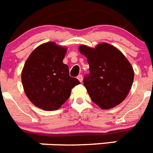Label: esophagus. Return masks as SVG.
I'll return each mask as SVG.
<instances>
[{"instance_id":"1","label":"esophagus","mask_w":153,"mask_h":153,"mask_svg":"<svg viewBox=\"0 0 153 153\" xmlns=\"http://www.w3.org/2000/svg\"><path fill=\"white\" fill-rule=\"evenodd\" d=\"M77 79H79V82H82V81H83V76L81 75V74H79V75L77 76Z\"/></svg>"}]
</instances>
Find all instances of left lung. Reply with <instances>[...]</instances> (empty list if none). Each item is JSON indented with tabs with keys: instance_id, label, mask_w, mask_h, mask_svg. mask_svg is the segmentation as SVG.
<instances>
[{
	"instance_id": "1",
	"label": "left lung",
	"mask_w": 153,
	"mask_h": 153,
	"mask_svg": "<svg viewBox=\"0 0 153 153\" xmlns=\"http://www.w3.org/2000/svg\"><path fill=\"white\" fill-rule=\"evenodd\" d=\"M79 51L90 65L83 85L93 102L103 109H111L127 97L134 79L132 65L117 47L106 43L92 48L80 45Z\"/></svg>"
}]
</instances>
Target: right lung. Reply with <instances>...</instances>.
<instances>
[{
    "mask_svg": "<svg viewBox=\"0 0 153 153\" xmlns=\"http://www.w3.org/2000/svg\"><path fill=\"white\" fill-rule=\"evenodd\" d=\"M67 48L47 42L38 46L24 63L21 80L30 102L44 110L59 109L68 100L71 90L79 84L70 76L69 67L63 63Z\"/></svg>",
    "mask_w": 153,
    "mask_h": 153,
    "instance_id": "1",
    "label": "right lung"
}]
</instances>
